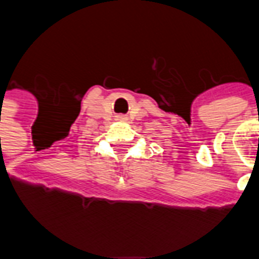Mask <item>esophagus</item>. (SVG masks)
<instances>
[{
  "mask_svg": "<svg viewBox=\"0 0 259 259\" xmlns=\"http://www.w3.org/2000/svg\"><path fill=\"white\" fill-rule=\"evenodd\" d=\"M118 120H124V117H121V116H120V117H118Z\"/></svg>",
  "mask_w": 259,
  "mask_h": 259,
  "instance_id": "obj_1",
  "label": "esophagus"
}]
</instances>
